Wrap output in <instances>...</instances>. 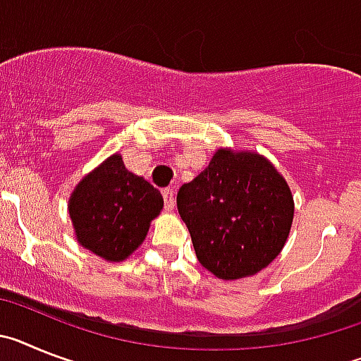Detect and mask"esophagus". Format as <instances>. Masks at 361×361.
Returning a JSON list of instances; mask_svg holds the SVG:
<instances>
[{
    "instance_id": "34e87169",
    "label": "esophagus",
    "mask_w": 361,
    "mask_h": 361,
    "mask_svg": "<svg viewBox=\"0 0 361 361\" xmlns=\"http://www.w3.org/2000/svg\"><path fill=\"white\" fill-rule=\"evenodd\" d=\"M163 200H165V209H167V211H172L174 205H176V192H174V189L163 190Z\"/></svg>"
}]
</instances>
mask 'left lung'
I'll return each instance as SVG.
<instances>
[{
	"mask_svg": "<svg viewBox=\"0 0 361 361\" xmlns=\"http://www.w3.org/2000/svg\"><path fill=\"white\" fill-rule=\"evenodd\" d=\"M176 202L200 263L224 281L274 262L294 218L293 192L278 169L258 152L227 147L181 185Z\"/></svg>",
	"mask_w": 361,
	"mask_h": 361,
	"instance_id": "obj_1",
	"label": "left lung"
}]
</instances>
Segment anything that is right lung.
<instances>
[{
  "label": "right lung",
  "mask_w": 361,
  "mask_h": 361,
  "mask_svg": "<svg viewBox=\"0 0 361 361\" xmlns=\"http://www.w3.org/2000/svg\"><path fill=\"white\" fill-rule=\"evenodd\" d=\"M163 198L143 176L127 171L121 154H112L81 178L68 198L76 241L105 262H123L159 216Z\"/></svg>",
  "instance_id": "obj_1"
}]
</instances>
